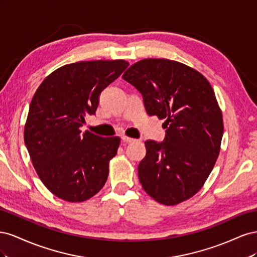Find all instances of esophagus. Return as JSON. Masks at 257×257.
Returning a JSON list of instances; mask_svg holds the SVG:
<instances>
[{
  "instance_id": "1",
  "label": "esophagus",
  "mask_w": 257,
  "mask_h": 257,
  "mask_svg": "<svg viewBox=\"0 0 257 257\" xmlns=\"http://www.w3.org/2000/svg\"><path fill=\"white\" fill-rule=\"evenodd\" d=\"M121 139H122V141H123L124 143H126V144H132V143H135V142H136V139L127 137V136H122Z\"/></svg>"
}]
</instances>
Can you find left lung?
Listing matches in <instances>:
<instances>
[{
  "instance_id": "8db88e82",
  "label": "left lung",
  "mask_w": 257,
  "mask_h": 257,
  "mask_svg": "<svg viewBox=\"0 0 257 257\" xmlns=\"http://www.w3.org/2000/svg\"><path fill=\"white\" fill-rule=\"evenodd\" d=\"M122 78L141 92L149 115L166 119L164 141H147L138 165L144 190L161 204L177 205L201 189L219 157L223 119L209 81L166 59H145Z\"/></svg>"
}]
</instances>
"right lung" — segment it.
Returning <instances> with one entry per match:
<instances>
[{
	"label": "right lung",
	"instance_id": "obj_1",
	"mask_svg": "<svg viewBox=\"0 0 257 257\" xmlns=\"http://www.w3.org/2000/svg\"><path fill=\"white\" fill-rule=\"evenodd\" d=\"M123 60L77 62L58 68L36 90L25 126V144L44 185L61 199L87 200L103 188L119 137L80 127L95 114L99 95L127 68Z\"/></svg>",
	"mask_w": 257,
	"mask_h": 257
}]
</instances>
